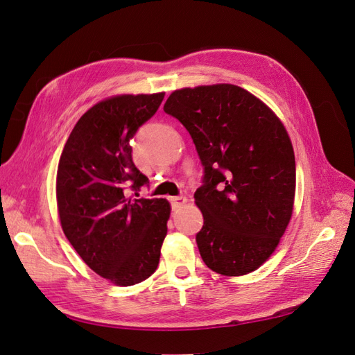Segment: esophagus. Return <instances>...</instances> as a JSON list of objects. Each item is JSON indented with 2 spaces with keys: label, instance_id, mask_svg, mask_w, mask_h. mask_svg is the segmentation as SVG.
I'll use <instances>...</instances> for the list:
<instances>
[{
  "label": "esophagus",
  "instance_id": "34e87169",
  "mask_svg": "<svg viewBox=\"0 0 355 355\" xmlns=\"http://www.w3.org/2000/svg\"><path fill=\"white\" fill-rule=\"evenodd\" d=\"M169 201H171L172 210H178V208H181V207L187 204V198L186 196H174V198H171Z\"/></svg>",
  "mask_w": 355,
  "mask_h": 355
}]
</instances>
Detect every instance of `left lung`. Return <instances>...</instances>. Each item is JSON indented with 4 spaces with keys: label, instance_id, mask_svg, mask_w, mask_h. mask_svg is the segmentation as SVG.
<instances>
[{
    "label": "left lung",
    "instance_id": "1",
    "mask_svg": "<svg viewBox=\"0 0 355 355\" xmlns=\"http://www.w3.org/2000/svg\"><path fill=\"white\" fill-rule=\"evenodd\" d=\"M163 111L186 127L204 166L195 202L204 216L196 244L205 266L223 276L255 271L293 216L295 157L285 125L231 84L177 89Z\"/></svg>",
    "mask_w": 355,
    "mask_h": 355
}]
</instances>
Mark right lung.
Here are the masks:
<instances>
[{
	"label": "right lung",
	"mask_w": 355,
	"mask_h": 355,
	"mask_svg": "<svg viewBox=\"0 0 355 355\" xmlns=\"http://www.w3.org/2000/svg\"><path fill=\"white\" fill-rule=\"evenodd\" d=\"M165 93L123 94L79 118L61 153L57 204L62 231L85 264L130 286L156 271L171 205L139 198L148 178L135 166L130 139L156 114ZM135 191L136 198L127 197Z\"/></svg>",
	"instance_id": "add662e5"
}]
</instances>
